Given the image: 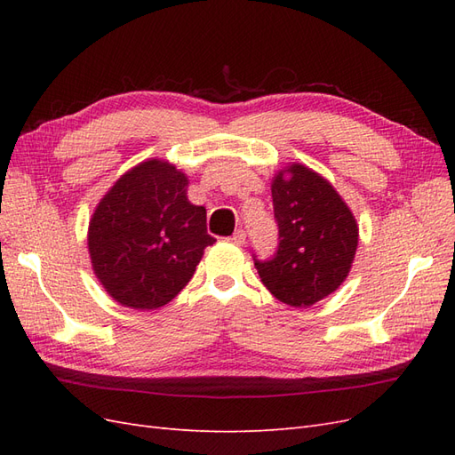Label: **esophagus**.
<instances>
[{"mask_svg":"<svg viewBox=\"0 0 455 455\" xmlns=\"http://www.w3.org/2000/svg\"><path fill=\"white\" fill-rule=\"evenodd\" d=\"M228 241H229V243H233V244L241 246V244H244V241H246V233H244L243 229H239V231L233 233L231 237H228Z\"/></svg>","mask_w":455,"mask_h":455,"instance_id":"1","label":"esophagus"}]
</instances>
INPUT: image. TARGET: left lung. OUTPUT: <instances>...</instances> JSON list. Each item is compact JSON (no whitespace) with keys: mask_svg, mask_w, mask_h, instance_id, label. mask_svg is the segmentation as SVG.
I'll use <instances>...</instances> for the list:
<instances>
[{"mask_svg":"<svg viewBox=\"0 0 455 455\" xmlns=\"http://www.w3.org/2000/svg\"><path fill=\"white\" fill-rule=\"evenodd\" d=\"M279 246L254 266L267 291L292 307H309L346 281L359 226L328 180L306 164L279 171L271 184Z\"/></svg>","mask_w":455,"mask_h":455,"instance_id":"8db88e82","label":"left lung"}]
</instances>
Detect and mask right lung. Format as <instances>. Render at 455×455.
<instances>
[{"label": "right lung", "instance_id": "right-lung-1", "mask_svg": "<svg viewBox=\"0 0 455 455\" xmlns=\"http://www.w3.org/2000/svg\"><path fill=\"white\" fill-rule=\"evenodd\" d=\"M188 176L149 159L123 174L89 224L94 275L121 306L157 309L194 277L206 246L204 206L188 201Z\"/></svg>", "mask_w": 455, "mask_h": 455}]
</instances>
